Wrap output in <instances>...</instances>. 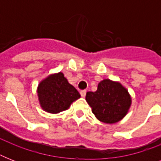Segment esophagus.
Masks as SVG:
<instances>
[{
	"mask_svg": "<svg viewBox=\"0 0 161 161\" xmlns=\"http://www.w3.org/2000/svg\"><path fill=\"white\" fill-rule=\"evenodd\" d=\"M80 94H81V96L83 97V98H84V97L86 96V90L80 91Z\"/></svg>",
	"mask_w": 161,
	"mask_h": 161,
	"instance_id": "obj_1",
	"label": "esophagus"
}]
</instances>
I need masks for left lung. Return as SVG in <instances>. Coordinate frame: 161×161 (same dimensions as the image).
Instances as JSON below:
<instances>
[{"label": "left lung", "instance_id": "1", "mask_svg": "<svg viewBox=\"0 0 161 161\" xmlns=\"http://www.w3.org/2000/svg\"><path fill=\"white\" fill-rule=\"evenodd\" d=\"M86 101L99 121L110 125L123 119L132 103L127 88L110 79L101 81L95 92L86 93Z\"/></svg>", "mask_w": 161, "mask_h": 161}]
</instances>
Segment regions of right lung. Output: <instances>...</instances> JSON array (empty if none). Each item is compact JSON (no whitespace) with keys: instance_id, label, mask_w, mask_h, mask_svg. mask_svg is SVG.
Masks as SVG:
<instances>
[{"instance_id":"add662e5","label":"right lung","mask_w":161,"mask_h":161,"mask_svg":"<svg viewBox=\"0 0 161 161\" xmlns=\"http://www.w3.org/2000/svg\"><path fill=\"white\" fill-rule=\"evenodd\" d=\"M36 92L40 106L50 114H58L68 109L71 104L81 97L61 72L42 80Z\"/></svg>"}]
</instances>
